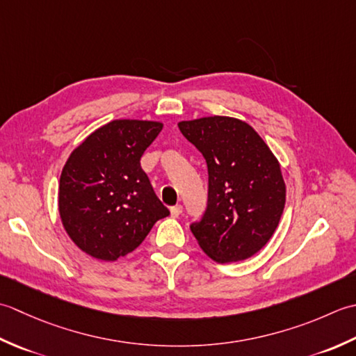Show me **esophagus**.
Listing matches in <instances>:
<instances>
[{"label": "esophagus", "instance_id": "obj_1", "mask_svg": "<svg viewBox=\"0 0 356 356\" xmlns=\"http://www.w3.org/2000/svg\"><path fill=\"white\" fill-rule=\"evenodd\" d=\"M181 213H183V206H181V204L170 207V215L173 216V218H178Z\"/></svg>", "mask_w": 356, "mask_h": 356}]
</instances>
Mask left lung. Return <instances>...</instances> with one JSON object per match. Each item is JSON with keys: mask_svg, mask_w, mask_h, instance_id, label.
Here are the masks:
<instances>
[{"mask_svg": "<svg viewBox=\"0 0 356 356\" xmlns=\"http://www.w3.org/2000/svg\"><path fill=\"white\" fill-rule=\"evenodd\" d=\"M181 134L207 163V209L191 224L201 249L218 263L248 259L264 248L286 204L280 164L248 122L229 117L181 121Z\"/></svg>", "mask_w": 356, "mask_h": 356, "instance_id": "1", "label": "left lung"}]
</instances>
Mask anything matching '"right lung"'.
<instances>
[{
	"label": "right lung",
	"mask_w": 356,
	"mask_h": 356,
	"mask_svg": "<svg viewBox=\"0 0 356 356\" xmlns=\"http://www.w3.org/2000/svg\"><path fill=\"white\" fill-rule=\"evenodd\" d=\"M161 129L155 121L115 120L70 154L58 206L67 235L87 255L103 261L126 257L170 213L140 164Z\"/></svg>",
	"instance_id": "right-lung-1"
}]
</instances>
